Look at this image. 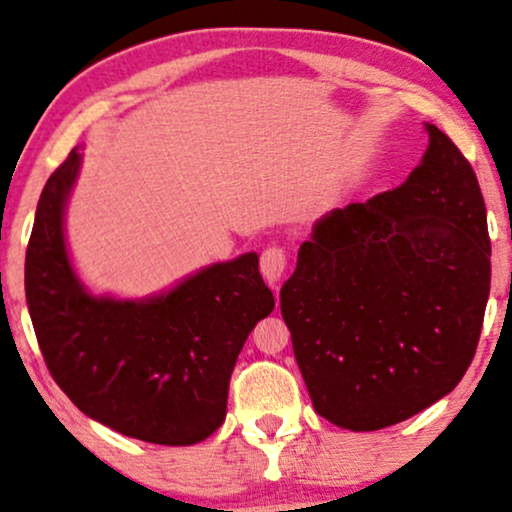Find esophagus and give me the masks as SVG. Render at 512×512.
Listing matches in <instances>:
<instances>
[{
    "label": "esophagus",
    "mask_w": 512,
    "mask_h": 512,
    "mask_svg": "<svg viewBox=\"0 0 512 512\" xmlns=\"http://www.w3.org/2000/svg\"><path fill=\"white\" fill-rule=\"evenodd\" d=\"M260 269H262V276L267 278V283L276 286L288 269L286 250L278 248V245H271V248L264 250L260 257Z\"/></svg>",
    "instance_id": "34e87169"
}]
</instances>
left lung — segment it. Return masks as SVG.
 Returning a JSON list of instances; mask_svg holds the SVG:
<instances>
[{"label": "left lung", "instance_id": "left-lung-1", "mask_svg": "<svg viewBox=\"0 0 512 512\" xmlns=\"http://www.w3.org/2000/svg\"><path fill=\"white\" fill-rule=\"evenodd\" d=\"M423 163L397 189L316 222L281 314L319 416L371 432L461 383L491 283L487 208L465 155L425 125Z\"/></svg>", "mask_w": 512, "mask_h": 512}]
</instances>
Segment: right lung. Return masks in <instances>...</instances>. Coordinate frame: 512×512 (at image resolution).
<instances>
[{"mask_svg": "<svg viewBox=\"0 0 512 512\" xmlns=\"http://www.w3.org/2000/svg\"><path fill=\"white\" fill-rule=\"evenodd\" d=\"M77 170L73 148L44 184L25 252V300L51 378L77 409L120 435L203 442L224 423L245 340L274 309L260 257L212 264L153 300L89 295L63 238Z\"/></svg>", "mask_w": 512, "mask_h": 512, "instance_id": "obj_1", "label": "right lung"}]
</instances>
